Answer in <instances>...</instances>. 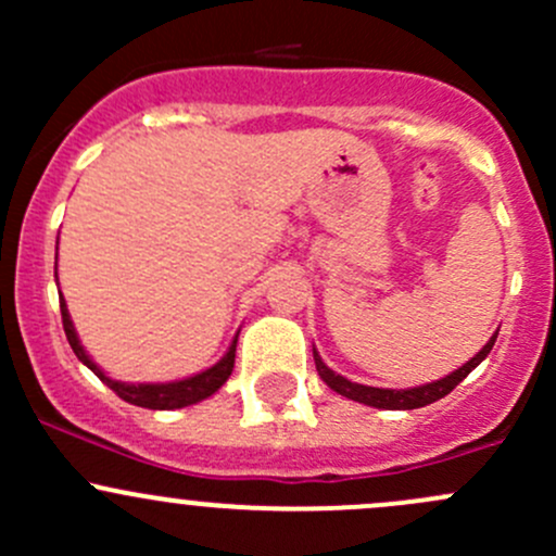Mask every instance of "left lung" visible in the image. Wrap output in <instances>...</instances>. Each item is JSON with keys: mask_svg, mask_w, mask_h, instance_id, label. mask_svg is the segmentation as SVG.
<instances>
[{"mask_svg": "<svg viewBox=\"0 0 556 556\" xmlns=\"http://www.w3.org/2000/svg\"><path fill=\"white\" fill-rule=\"evenodd\" d=\"M495 339H497V333L486 341L484 350H481L479 355L470 357L463 368H457V371L450 374V377L439 379V382L422 384V387H412V390H382V387H366V384L350 382V379H344V377H339V374L330 371V368L323 363V357L317 355V350H314V366H317V374L323 377V382L328 384L330 390H336L339 395H344V397H352V401L366 403V406H377V408H419V406H428V403L439 401V397L450 395L454 387L463 382V379L468 377V374L473 371V368L479 366L486 355H490V350L495 346Z\"/></svg>", "mask_w": 556, "mask_h": 556, "instance_id": "left-lung-1", "label": "left lung"}]
</instances>
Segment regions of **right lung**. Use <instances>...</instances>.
Masks as SVG:
<instances>
[{"label": "right lung", "mask_w": 556, "mask_h": 556, "mask_svg": "<svg viewBox=\"0 0 556 556\" xmlns=\"http://www.w3.org/2000/svg\"><path fill=\"white\" fill-rule=\"evenodd\" d=\"M59 301H61V323H64L66 341H70V346L75 350L77 361L86 363V366L91 368V371L97 374V377L102 379V382L110 387L117 397H123L126 403H134V406H142V408H164V412L166 408H182V406H190V403H199V401H204V397H210L212 392L220 390V387L226 384V379L231 377L233 361H237V339H233L231 350L226 352V357H223L217 366L206 368V371L195 374V377H190V379H182V382H169V384L115 382V379L106 377L102 368H97V363L86 355V350H83L80 341H77L75 328H72L70 312H66V304L61 295H59Z\"/></svg>", "instance_id": "obj_1"}]
</instances>
